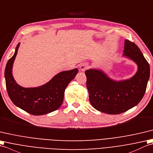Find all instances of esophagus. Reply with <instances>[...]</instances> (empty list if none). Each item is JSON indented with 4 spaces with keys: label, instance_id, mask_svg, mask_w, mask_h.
I'll list each match as a JSON object with an SVG mask.
<instances>
[{
    "label": "esophagus",
    "instance_id": "1",
    "mask_svg": "<svg viewBox=\"0 0 153 153\" xmlns=\"http://www.w3.org/2000/svg\"><path fill=\"white\" fill-rule=\"evenodd\" d=\"M79 68H80V71H86V70L88 69V65L87 63H84L80 64V65Z\"/></svg>",
    "mask_w": 153,
    "mask_h": 153
}]
</instances>
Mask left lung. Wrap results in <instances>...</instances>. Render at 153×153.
I'll return each instance as SVG.
<instances>
[{
	"mask_svg": "<svg viewBox=\"0 0 153 153\" xmlns=\"http://www.w3.org/2000/svg\"><path fill=\"white\" fill-rule=\"evenodd\" d=\"M124 52L138 65L137 73L130 79L115 82L100 71H86L90 103L97 111L110 114L123 113L137 105L144 96L150 76L149 64L130 40H125Z\"/></svg>",
	"mask_w": 153,
	"mask_h": 153,
	"instance_id": "left-lung-1",
	"label": "left lung"
}]
</instances>
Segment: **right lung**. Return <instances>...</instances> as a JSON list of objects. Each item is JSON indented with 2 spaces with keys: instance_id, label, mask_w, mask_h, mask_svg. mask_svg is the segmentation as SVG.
<instances>
[{
  "instance_id": "obj_1",
  "label": "right lung",
  "mask_w": 153,
  "mask_h": 153,
  "mask_svg": "<svg viewBox=\"0 0 153 153\" xmlns=\"http://www.w3.org/2000/svg\"><path fill=\"white\" fill-rule=\"evenodd\" d=\"M19 45H17L14 54L8 61L4 71L6 90L10 100L17 107L36 116L57 110L63 103L65 88L76 76L78 69L61 72L42 86L21 87L16 82L12 73Z\"/></svg>"
}]
</instances>
